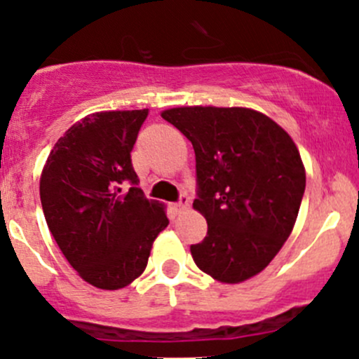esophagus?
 <instances>
[{"mask_svg": "<svg viewBox=\"0 0 359 359\" xmlns=\"http://www.w3.org/2000/svg\"><path fill=\"white\" fill-rule=\"evenodd\" d=\"M189 201H191V198L187 196V194H182V196H180V201L175 205V212L177 213L186 212V210L189 208Z\"/></svg>", "mask_w": 359, "mask_h": 359, "instance_id": "obj_1", "label": "esophagus"}]
</instances>
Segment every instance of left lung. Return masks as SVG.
I'll use <instances>...</instances> for the list:
<instances>
[{
    "label": "left lung",
    "instance_id": "left-lung-1",
    "mask_svg": "<svg viewBox=\"0 0 359 359\" xmlns=\"http://www.w3.org/2000/svg\"><path fill=\"white\" fill-rule=\"evenodd\" d=\"M163 118L191 140L198 198L208 224L191 245L203 273L220 283L247 281L269 266L290 236L306 189V168L292 137L248 107L182 106Z\"/></svg>",
    "mask_w": 359,
    "mask_h": 359
}]
</instances>
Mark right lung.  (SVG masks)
Wrapping results in <instances>:
<instances>
[{
	"mask_svg": "<svg viewBox=\"0 0 359 359\" xmlns=\"http://www.w3.org/2000/svg\"><path fill=\"white\" fill-rule=\"evenodd\" d=\"M149 109L85 116L55 142L43 166L39 196L50 233L76 273L100 290H119L144 273L165 205L147 200L130 153Z\"/></svg>",
	"mask_w": 359,
	"mask_h": 359,
	"instance_id": "right-lung-1",
	"label": "right lung"
}]
</instances>
